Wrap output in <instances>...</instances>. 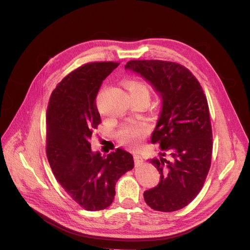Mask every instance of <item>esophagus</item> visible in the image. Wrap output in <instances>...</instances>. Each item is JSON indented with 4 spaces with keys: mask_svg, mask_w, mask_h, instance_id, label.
Instances as JSON below:
<instances>
[{
    "mask_svg": "<svg viewBox=\"0 0 250 250\" xmlns=\"http://www.w3.org/2000/svg\"><path fill=\"white\" fill-rule=\"evenodd\" d=\"M133 158H134V164L135 166L141 165L143 163V158L138 154V153H133Z\"/></svg>",
    "mask_w": 250,
    "mask_h": 250,
    "instance_id": "34e87169",
    "label": "esophagus"
}]
</instances>
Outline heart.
Masks as SVG:
<instances>
[{
  "instance_id": "b5f03b06",
  "label": "heart",
  "mask_w": 250,
  "mask_h": 250,
  "mask_svg": "<svg viewBox=\"0 0 250 250\" xmlns=\"http://www.w3.org/2000/svg\"><path fill=\"white\" fill-rule=\"evenodd\" d=\"M125 87L130 94V97L146 98L149 100L150 86L142 79H130L125 82ZM146 131V126L143 123L131 122L124 125L119 131L121 142L128 146H137L141 142L143 134Z\"/></svg>"
}]
</instances>
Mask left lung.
<instances>
[{"label": "left lung", "mask_w": 250, "mask_h": 250, "mask_svg": "<svg viewBox=\"0 0 250 250\" xmlns=\"http://www.w3.org/2000/svg\"><path fill=\"white\" fill-rule=\"evenodd\" d=\"M125 69L141 75L162 99L151 137L162 152L150 160L161 180L144 192V199L155 210H178L198 195L210 167L213 133L207 97L194 75L179 63L130 60Z\"/></svg>", "instance_id": "left-lung-1"}]
</instances>
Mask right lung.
<instances>
[{"label":"right lung","mask_w":250,"mask_h":250,"mask_svg":"<svg viewBox=\"0 0 250 250\" xmlns=\"http://www.w3.org/2000/svg\"><path fill=\"white\" fill-rule=\"evenodd\" d=\"M120 63L90 62L65 76L53 90L47 110V156L64 191L86 210L108 208L116 183L133 168V157L118 148L94 152L89 140L101 123L96 97L102 81Z\"/></svg>","instance_id":"obj_1"}]
</instances>
